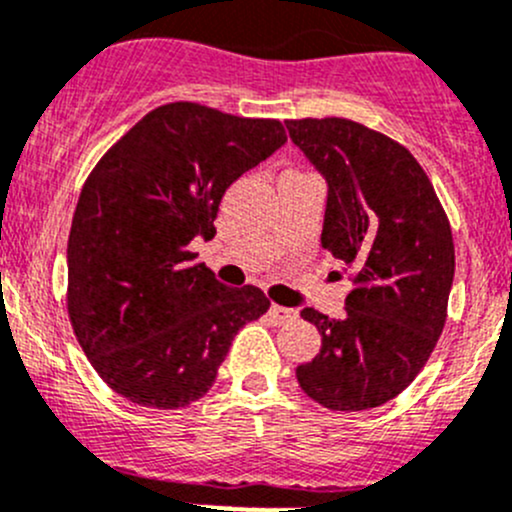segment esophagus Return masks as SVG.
I'll use <instances>...</instances> for the list:
<instances>
[{
    "instance_id": "34e87169",
    "label": "esophagus",
    "mask_w": 512,
    "mask_h": 512,
    "mask_svg": "<svg viewBox=\"0 0 512 512\" xmlns=\"http://www.w3.org/2000/svg\"><path fill=\"white\" fill-rule=\"evenodd\" d=\"M270 316L274 319V324H289V321L297 319V311L287 309V306L272 304V306H270Z\"/></svg>"
}]
</instances>
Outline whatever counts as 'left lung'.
I'll return each mask as SVG.
<instances>
[{
    "instance_id": "8db88e82",
    "label": "left lung",
    "mask_w": 512,
    "mask_h": 512,
    "mask_svg": "<svg viewBox=\"0 0 512 512\" xmlns=\"http://www.w3.org/2000/svg\"><path fill=\"white\" fill-rule=\"evenodd\" d=\"M287 129L328 184L321 245L355 270L343 319L301 311L321 351L297 380L328 410H373L417 378L444 331L449 218L419 161L383 132L343 117L287 120Z\"/></svg>"
}]
</instances>
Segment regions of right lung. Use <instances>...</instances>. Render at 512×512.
<instances>
[{
    "label": "right lung",
    "mask_w": 512,
    "mask_h": 512,
    "mask_svg": "<svg viewBox=\"0 0 512 512\" xmlns=\"http://www.w3.org/2000/svg\"><path fill=\"white\" fill-rule=\"evenodd\" d=\"M284 142L279 120L169 102L90 171L68 235V316L117 395L157 410L191 405L235 333L270 309L262 289L225 287L188 245L213 238L228 186Z\"/></svg>",
    "instance_id": "right-lung-1"
}]
</instances>
